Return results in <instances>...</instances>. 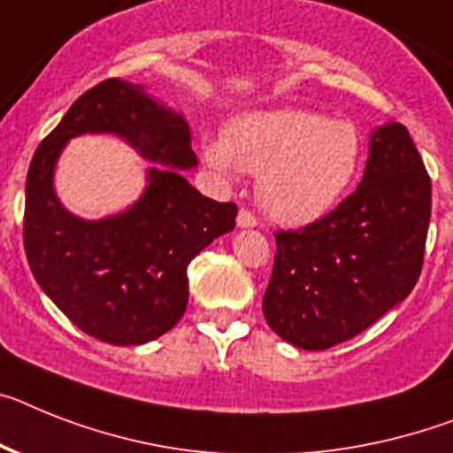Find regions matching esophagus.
I'll return each mask as SVG.
<instances>
[{
	"mask_svg": "<svg viewBox=\"0 0 453 453\" xmlns=\"http://www.w3.org/2000/svg\"><path fill=\"white\" fill-rule=\"evenodd\" d=\"M237 226L239 227H253V226H257L256 214H253L250 209L242 207V209H239V214H237Z\"/></svg>",
	"mask_w": 453,
	"mask_h": 453,
	"instance_id": "1",
	"label": "esophagus"
}]
</instances>
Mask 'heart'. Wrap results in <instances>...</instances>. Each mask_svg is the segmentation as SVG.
<instances>
[{"instance_id":"b5f03b06","label":"heart","mask_w":453,"mask_h":453,"mask_svg":"<svg viewBox=\"0 0 453 453\" xmlns=\"http://www.w3.org/2000/svg\"><path fill=\"white\" fill-rule=\"evenodd\" d=\"M359 156L362 142L352 124L303 110L239 117L226 128V138L204 144V158L219 173L234 165L260 173L262 209L283 223L326 214L355 180Z\"/></svg>"}]
</instances>
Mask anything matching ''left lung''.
I'll return each mask as SVG.
<instances>
[{
	"label": "left lung",
	"instance_id": "obj_1",
	"mask_svg": "<svg viewBox=\"0 0 453 453\" xmlns=\"http://www.w3.org/2000/svg\"><path fill=\"white\" fill-rule=\"evenodd\" d=\"M431 220V177L408 128L371 135L362 184L336 209L297 230H279L265 320L302 349H326L362 334L419 280Z\"/></svg>",
	"mask_w": 453,
	"mask_h": 453
}]
</instances>
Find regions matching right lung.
<instances>
[{"instance_id":"1","label":"right lung","mask_w":453,"mask_h":453,"mask_svg":"<svg viewBox=\"0 0 453 453\" xmlns=\"http://www.w3.org/2000/svg\"><path fill=\"white\" fill-rule=\"evenodd\" d=\"M82 132H115L164 163L124 215L82 221L51 191L56 156ZM196 163L184 117L119 78L87 89L39 144L27 173L22 242L36 283L78 329L104 343L142 345L181 320L188 262L230 233L237 216V204L209 200L177 170Z\"/></svg>"}]
</instances>
